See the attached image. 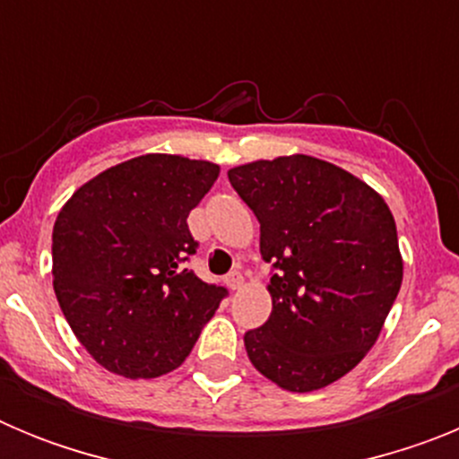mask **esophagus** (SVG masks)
I'll return each mask as SVG.
<instances>
[{
  "label": "esophagus",
  "mask_w": 459,
  "mask_h": 459,
  "mask_svg": "<svg viewBox=\"0 0 459 459\" xmlns=\"http://www.w3.org/2000/svg\"><path fill=\"white\" fill-rule=\"evenodd\" d=\"M225 282H227V287H230V290L238 291V290H241V287H243V275L238 273V271H234V273L227 275Z\"/></svg>",
  "instance_id": "1"
}]
</instances>
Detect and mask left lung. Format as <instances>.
<instances>
[{
  "mask_svg": "<svg viewBox=\"0 0 459 459\" xmlns=\"http://www.w3.org/2000/svg\"><path fill=\"white\" fill-rule=\"evenodd\" d=\"M227 177L278 269L266 285L269 322L243 335L250 363L285 391H319L366 359L403 285L391 209L366 181L306 153Z\"/></svg>",
  "mask_w": 459,
  "mask_h": 459,
  "instance_id": "obj_1",
  "label": "left lung"
}]
</instances>
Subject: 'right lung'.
Masks as SVG:
<instances>
[{"instance_id": "1", "label": "right lung", "mask_w": 459, "mask_h": 459, "mask_svg": "<svg viewBox=\"0 0 459 459\" xmlns=\"http://www.w3.org/2000/svg\"><path fill=\"white\" fill-rule=\"evenodd\" d=\"M221 165L144 153L103 169L62 206L52 230V287L68 326L99 366L126 379L179 368L225 290L184 269L188 213Z\"/></svg>"}]
</instances>
